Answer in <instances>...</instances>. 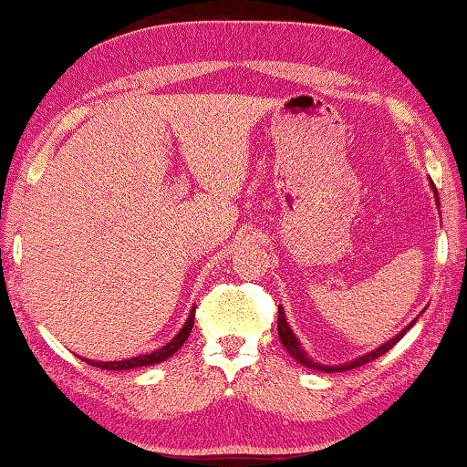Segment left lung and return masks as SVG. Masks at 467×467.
Listing matches in <instances>:
<instances>
[{"label": "left lung", "instance_id": "left-lung-1", "mask_svg": "<svg viewBox=\"0 0 467 467\" xmlns=\"http://www.w3.org/2000/svg\"><path fill=\"white\" fill-rule=\"evenodd\" d=\"M433 189H435V184H433ZM435 195H437V191H435ZM437 203H439V197H437ZM410 325H412V323H410ZM410 325H409L407 329H402L397 337H392L390 341H386L384 346H380L376 351H372V354H366V356H362V358L354 359V362L343 364V366H321V364H317V362H313V359L306 358V354H305L303 348H301V343H298V339L295 337L293 329L288 327V323H286V319H285L283 306H278V337H280V341H283V346L286 348L288 354L295 356L303 366L313 368V370H319V372H348V370H351V368H358V366H364V364H368V362H372V359L384 356L386 351H389L390 348L397 346V343L402 339L404 333H407V331L410 329Z\"/></svg>", "mask_w": 467, "mask_h": 467}]
</instances>
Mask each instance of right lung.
Listing matches in <instances>:
<instances>
[{
  "instance_id": "right-lung-1",
  "label": "right lung",
  "mask_w": 467,
  "mask_h": 467,
  "mask_svg": "<svg viewBox=\"0 0 467 467\" xmlns=\"http://www.w3.org/2000/svg\"><path fill=\"white\" fill-rule=\"evenodd\" d=\"M192 321H195V317L192 313L189 315L187 323H184V327L179 331V336H174L166 346H162L161 349L152 351V354H146V356H138V358H130V359H121V362H95V359H85L89 366H97V368H103V370H131V368H140V366H150V364H158V362H164L166 358L172 356L174 351H177L184 341H187L189 333L192 329Z\"/></svg>"
}]
</instances>
